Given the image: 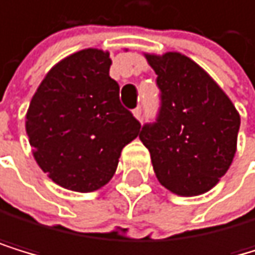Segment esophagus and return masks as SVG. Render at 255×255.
Listing matches in <instances>:
<instances>
[{
	"label": "esophagus",
	"instance_id": "esophagus-1",
	"mask_svg": "<svg viewBox=\"0 0 255 255\" xmlns=\"http://www.w3.org/2000/svg\"><path fill=\"white\" fill-rule=\"evenodd\" d=\"M134 117L137 118V120H142L143 118V112H142V107H137V109H134Z\"/></svg>",
	"mask_w": 255,
	"mask_h": 255
}]
</instances>
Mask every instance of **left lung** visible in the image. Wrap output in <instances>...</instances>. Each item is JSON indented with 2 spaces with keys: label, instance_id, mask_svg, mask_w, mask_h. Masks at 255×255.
Instances as JSON below:
<instances>
[{
  "label": "left lung",
  "instance_id": "left-lung-1",
  "mask_svg": "<svg viewBox=\"0 0 255 255\" xmlns=\"http://www.w3.org/2000/svg\"><path fill=\"white\" fill-rule=\"evenodd\" d=\"M159 88L156 120L140 140L159 183L178 195L210 191L232 164L240 115L215 80L181 53L146 55Z\"/></svg>",
  "mask_w": 255,
  "mask_h": 255
}]
</instances>
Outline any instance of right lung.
Instances as JSON below:
<instances>
[{
	"label": "right lung",
	"instance_id": "1",
	"mask_svg": "<svg viewBox=\"0 0 255 255\" xmlns=\"http://www.w3.org/2000/svg\"><path fill=\"white\" fill-rule=\"evenodd\" d=\"M109 52L80 50L53 66L31 99L26 134L48 178L75 192L107 184L142 125L120 102Z\"/></svg>",
	"mask_w": 255,
	"mask_h": 255
}]
</instances>
